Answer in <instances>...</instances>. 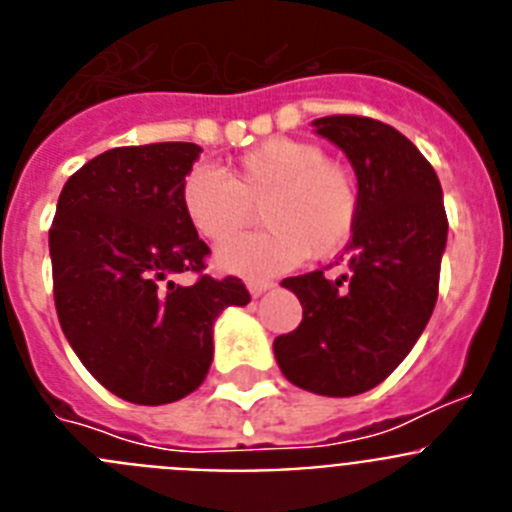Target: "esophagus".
<instances>
[{"mask_svg": "<svg viewBox=\"0 0 512 512\" xmlns=\"http://www.w3.org/2000/svg\"><path fill=\"white\" fill-rule=\"evenodd\" d=\"M271 287H274V282H266V279H259V282H256V279H251V282H248V292H251L253 297H261L264 292H269Z\"/></svg>", "mask_w": 512, "mask_h": 512, "instance_id": "34e87169", "label": "esophagus"}]
</instances>
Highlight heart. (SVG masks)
<instances>
[{
	"label": "heart",
	"mask_w": 512,
	"mask_h": 512,
	"mask_svg": "<svg viewBox=\"0 0 512 512\" xmlns=\"http://www.w3.org/2000/svg\"><path fill=\"white\" fill-rule=\"evenodd\" d=\"M189 223L212 243L228 241L261 210L266 230L225 243L215 256L220 271L269 277L305 256L325 259L341 251L359 215V187L346 166L328 161L315 143L269 138L243 153L225 176L207 166L182 182Z\"/></svg>",
	"instance_id": "heart-1"
}]
</instances>
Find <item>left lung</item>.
Instances as JSON below:
<instances>
[{
    "mask_svg": "<svg viewBox=\"0 0 512 512\" xmlns=\"http://www.w3.org/2000/svg\"><path fill=\"white\" fill-rule=\"evenodd\" d=\"M312 125L354 166L359 215L346 274L282 282L300 300L302 323L274 341V356L302 390L351 397L390 377L431 320L449 220L436 171L400 130L356 115Z\"/></svg>",
    "mask_w": 512,
    "mask_h": 512,
    "instance_id": "left-lung-1",
    "label": "left lung"
}]
</instances>
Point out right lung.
<instances>
[{
    "label": "right lung",
    "mask_w": 512,
    "mask_h": 512,
    "mask_svg": "<svg viewBox=\"0 0 512 512\" xmlns=\"http://www.w3.org/2000/svg\"><path fill=\"white\" fill-rule=\"evenodd\" d=\"M197 143H151L99 153L63 184L48 246L58 323L102 387L135 405H166L205 382L212 325L248 305L235 277L205 269L210 253L182 207Z\"/></svg>",
    "instance_id": "obj_1"
}]
</instances>
